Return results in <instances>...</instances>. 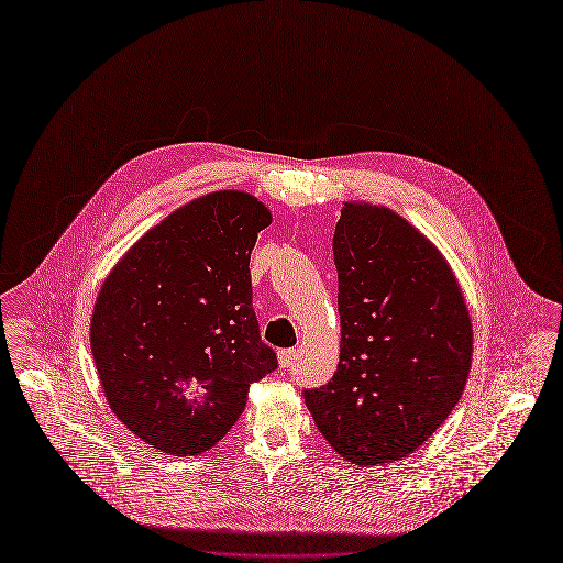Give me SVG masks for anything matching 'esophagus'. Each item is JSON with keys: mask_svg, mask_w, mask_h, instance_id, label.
<instances>
[{"mask_svg": "<svg viewBox=\"0 0 563 563\" xmlns=\"http://www.w3.org/2000/svg\"><path fill=\"white\" fill-rule=\"evenodd\" d=\"M295 358H297V350H279V354H277L279 367H292Z\"/></svg>", "mask_w": 563, "mask_h": 563, "instance_id": "1", "label": "esophagus"}]
</instances>
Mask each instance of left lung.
<instances>
[{"label": "left lung", "instance_id": "8db88e82", "mask_svg": "<svg viewBox=\"0 0 563 563\" xmlns=\"http://www.w3.org/2000/svg\"><path fill=\"white\" fill-rule=\"evenodd\" d=\"M341 352L306 407L347 462L424 444L460 400L473 356L462 288L438 246L383 205L345 202L334 229Z\"/></svg>", "mask_w": 563, "mask_h": 563}]
</instances>
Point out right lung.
Listing matches in <instances>:
<instances>
[{"mask_svg":"<svg viewBox=\"0 0 563 563\" xmlns=\"http://www.w3.org/2000/svg\"><path fill=\"white\" fill-rule=\"evenodd\" d=\"M273 222L246 191L200 196L152 227L110 271L90 345L114 416L169 455L209 451L277 367L251 303V251Z\"/></svg>","mask_w":563,"mask_h":563,"instance_id":"add662e5","label":"right lung"}]
</instances>
